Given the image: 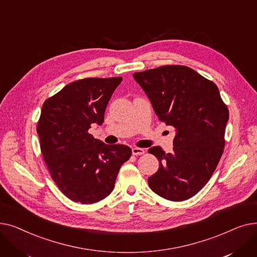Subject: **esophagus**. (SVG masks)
<instances>
[{
  "instance_id": "obj_1",
  "label": "esophagus",
  "mask_w": 257,
  "mask_h": 257,
  "mask_svg": "<svg viewBox=\"0 0 257 257\" xmlns=\"http://www.w3.org/2000/svg\"><path fill=\"white\" fill-rule=\"evenodd\" d=\"M132 154L133 155H143L145 154V150L142 149V148H132Z\"/></svg>"
}]
</instances>
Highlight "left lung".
Returning <instances> with one entry per match:
<instances>
[{"label":"left lung","mask_w":257,"mask_h":257,"mask_svg":"<svg viewBox=\"0 0 257 257\" xmlns=\"http://www.w3.org/2000/svg\"><path fill=\"white\" fill-rule=\"evenodd\" d=\"M133 77L158 118L176 131L172 153L160 147L148 150L159 160L148 183L167 200L190 199L208 182L224 151L229 111L219 88L184 65L159 66Z\"/></svg>","instance_id":"left-lung-1"}]
</instances>
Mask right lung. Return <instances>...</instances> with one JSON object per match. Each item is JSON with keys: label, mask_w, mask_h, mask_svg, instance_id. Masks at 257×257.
I'll return each instance as SVG.
<instances>
[{"label": "right lung", "mask_w": 257, "mask_h": 257, "mask_svg": "<svg viewBox=\"0 0 257 257\" xmlns=\"http://www.w3.org/2000/svg\"><path fill=\"white\" fill-rule=\"evenodd\" d=\"M121 77L85 78L47 99L37 123L45 163L60 191L74 202L91 204L109 195L131 149L106 145L88 133L102 125L104 112Z\"/></svg>", "instance_id": "1"}]
</instances>
